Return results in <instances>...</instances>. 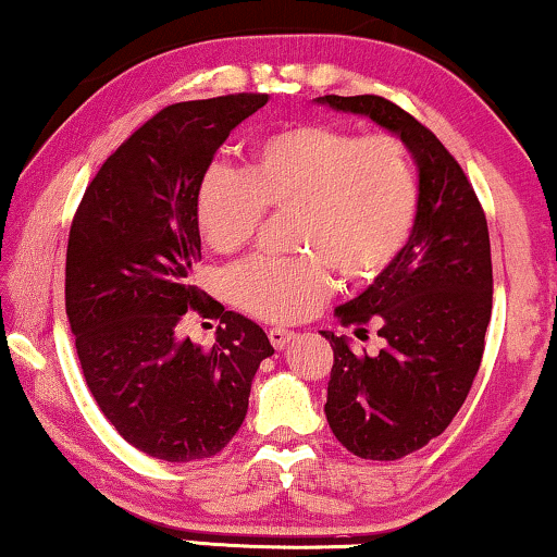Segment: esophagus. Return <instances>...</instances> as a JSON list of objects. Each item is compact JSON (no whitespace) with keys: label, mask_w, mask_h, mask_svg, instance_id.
<instances>
[{"label":"esophagus","mask_w":557,"mask_h":557,"mask_svg":"<svg viewBox=\"0 0 557 557\" xmlns=\"http://www.w3.org/2000/svg\"><path fill=\"white\" fill-rule=\"evenodd\" d=\"M294 337L296 334L292 330H284V326H273V330H269V339L276 349H284Z\"/></svg>","instance_id":"34e87169"}]
</instances>
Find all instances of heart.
<instances>
[{"label":"heart","instance_id":"heart-1","mask_svg":"<svg viewBox=\"0 0 557 557\" xmlns=\"http://www.w3.org/2000/svg\"><path fill=\"white\" fill-rule=\"evenodd\" d=\"M263 210L294 212L292 246L304 256L233 265L225 294L265 322H299L332 294V271L370 284L403 253L418 218L416 170L391 134L281 126L253 141L246 170L212 162L195 187V225L215 253L248 246Z\"/></svg>","mask_w":557,"mask_h":557}]
</instances>
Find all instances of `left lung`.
<instances>
[{
    "instance_id": "obj_1",
    "label": "left lung",
    "mask_w": 557,
    "mask_h": 557,
    "mask_svg": "<svg viewBox=\"0 0 557 557\" xmlns=\"http://www.w3.org/2000/svg\"><path fill=\"white\" fill-rule=\"evenodd\" d=\"M317 103L372 119L400 136L418 164V218L406 248L375 284L334 309L345 326L377 324L385 347L357 355L347 337L322 332L334 349L324 406L332 433L360 459L395 461L446 431L482 364L492 317L490 231L459 162L400 106L380 96Z\"/></svg>"
}]
</instances>
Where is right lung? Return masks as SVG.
Masks as SVG:
<instances>
[{"label":"right lung","mask_w":557,"mask_h":557,"mask_svg":"<svg viewBox=\"0 0 557 557\" xmlns=\"http://www.w3.org/2000/svg\"><path fill=\"white\" fill-rule=\"evenodd\" d=\"M265 94L172 103L136 128L90 182L65 258V314L98 408L139 451L210 459L248 413L253 375L273 347L243 314L205 299L195 187ZM187 308L221 319L216 345L176 337Z\"/></svg>","instance_id":"1"}]
</instances>
